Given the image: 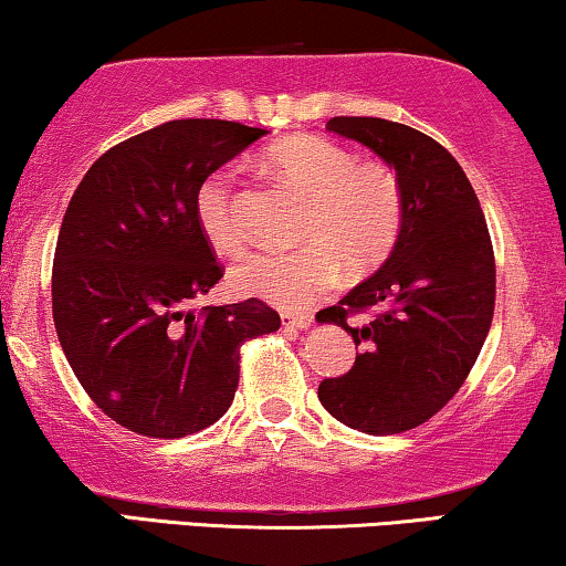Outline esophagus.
Masks as SVG:
<instances>
[{
    "label": "esophagus",
    "instance_id": "obj_1",
    "mask_svg": "<svg viewBox=\"0 0 566 566\" xmlns=\"http://www.w3.org/2000/svg\"><path fill=\"white\" fill-rule=\"evenodd\" d=\"M314 316L306 314V312H285L283 314V324L285 327H298V329H308L312 327Z\"/></svg>",
    "mask_w": 566,
    "mask_h": 566
}]
</instances>
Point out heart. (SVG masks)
Segmentation results:
<instances>
[{
	"mask_svg": "<svg viewBox=\"0 0 566 566\" xmlns=\"http://www.w3.org/2000/svg\"><path fill=\"white\" fill-rule=\"evenodd\" d=\"M268 167L312 198L301 242L293 252H258L231 268V289L283 308L312 304L339 281L366 275L389 260L405 227V192L384 161H358L343 144L324 136H293L270 146ZM198 227L221 254L247 244L237 177L213 172L196 196Z\"/></svg>",
	"mask_w": 566,
	"mask_h": 566,
	"instance_id": "heart-1",
	"label": "heart"
}]
</instances>
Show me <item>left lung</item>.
Returning <instances> with one entry per match:
<instances>
[{
  "label": "left lung",
  "mask_w": 566,
  "mask_h": 566,
  "mask_svg": "<svg viewBox=\"0 0 566 566\" xmlns=\"http://www.w3.org/2000/svg\"><path fill=\"white\" fill-rule=\"evenodd\" d=\"M397 169L405 227L389 260L337 306L316 314L353 335V368L324 378L319 401L347 428L368 436L412 430L440 412L467 381L494 314V252L482 206L459 161L405 123L327 120ZM379 306L374 323L346 316Z\"/></svg>",
  "instance_id": "obj_1"
}]
</instances>
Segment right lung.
Returning <instances> with one entry per match:
<instances>
[{"label": "right lung", "instance_id": "1", "mask_svg": "<svg viewBox=\"0 0 566 566\" xmlns=\"http://www.w3.org/2000/svg\"><path fill=\"white\" fill-rule=\"evenodd\" d=\"M188 118L130 136L82 177L53 258V324L90 399L146 438H185L234 401L239 347L281 316L260 298L190 308L223 277L198 188L265 136Z\"/></svg>", "mask_w": 566, "mask_h": 566}]
</instances>
